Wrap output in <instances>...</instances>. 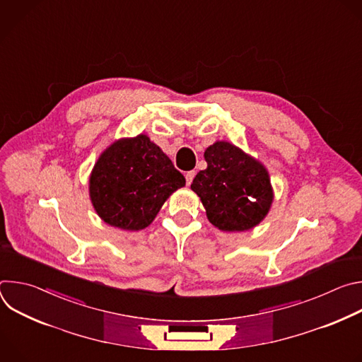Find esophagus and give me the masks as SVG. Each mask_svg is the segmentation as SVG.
I'll list each match as a JSON object with an SVG mask.
<instances>
[{
    "label": "esophagus",
    "mask_w": 362,
    "mask_h": 362,
    "mask_svg": "<svg viewBox=\"0 0 362 362\" xmlns=\"http://www.w3.org/2000/svg\"><path fill=\"white\" fill-rule=\"evenodd\" d=\"M185 177H186V185L189 186L190 183H192V180H193V177H194V172L193 170H190V172H187L186 175H185Z\"/></svg>",
    "instance_id": "obj_1"
}]
</instances>
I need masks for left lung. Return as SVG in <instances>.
I'll return each instance as SVG.
<instances>
[{
    "label": "left lung",
    "instance_id": "obj_1",
    "mask_svg": "<svg viewBox=\"0 0 362 362\" xmlns=\"http://www.w3.org/2000/svg\"><path fill=\"white\" fill-rule=\"evenodd\" d=\"M203 156L208 168L196 175L190 189L200 197L209 222L223 232L259 225L275 197L264 163L225 140L211 144Z\"/></svg>",
    "mask_w": 362,
    "mask_h": 362
}]
</instances>
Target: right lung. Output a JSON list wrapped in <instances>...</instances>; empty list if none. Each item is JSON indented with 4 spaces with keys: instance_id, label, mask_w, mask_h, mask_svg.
Masks as SVG:
<instances>
[{
    "instance_id": "1",
    "label": "right lung",
    "mask_w": 362,
    "mask_h": 362,
    "mask_svg": "<svg viewBox=\"0 0 362 362\" xmlns=\"http://www.w3.org/2000/svg\"><path fill=\"white\" fill-rule=\"evenodd\" d=\"M185 185L168 154L140 133L103 150L88 177V194L103 222L134 232L147 228L169 196Z\"/></svg>"
}]
</instances>
